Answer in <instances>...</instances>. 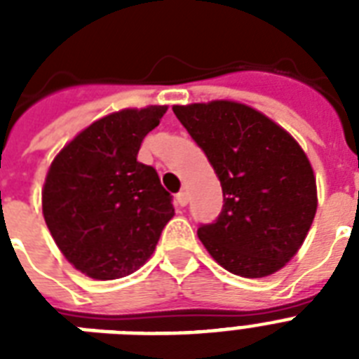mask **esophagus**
I'll return each mask as SVG.
<instances>
[{"instance_id":"esophagus-1","label":"esophagus","mask_w":359,"mask_h":359,"mask_svg":"<svg viewBox=\"0 0 359 359\" xmlns=\"http://www.w3.org/2000/svg\"><path fill=\"white\" fill-rule=\"evenodd\" d=\"M188 201H190V197H188V191L180 190L179 194H177V203H179L180 207H186V205H188Z\"/></svg>"}]
</instances>
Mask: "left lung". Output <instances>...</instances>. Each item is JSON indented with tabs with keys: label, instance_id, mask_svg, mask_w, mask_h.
<instances>
[{
	"label": "left lung",
	"instance_id": "obj_1",
	"mask_svg": "<svg viewBox=\"0 0 359 359\" xmlns=\"http://www.w3.org/2000/svg\"><path fill=\"white\" fill-rule=\"evenodd\" d=\"M218 175L224 208L197 236L231 273L264 278L300 250L317 212V184L306 152L261 111L231 102L173 106Z\"/></svg>",
	"mask_w": 359,
	"mask_h": 359
}]
</instances>
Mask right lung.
Returning <instances> with one entry per match:
<instances>
[{
  "label": "right lung",
  "mask_w": 359,
  "mask_h": 359,
  "mask_svg": "<svg viewBox=\"0 0 359 359\" xmlns=\"http://www.w3.org/2000/svg\"><path fill=\"white\" fill-rule=\"evenodd\" d=\"M165 109H123L95 121L48 169L44 222L67 261L89 278L135 272L175 216L156 169L137 162L141 141Z\"/></svg>",
  "instance_id": "right-lung-1"
}]
</instances>
